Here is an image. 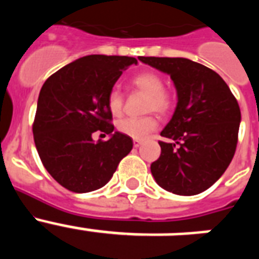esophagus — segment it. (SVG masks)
I'll list each match as a JSON object with an SVG mask.
<instances>
[{
    "mask_svg": "<svg viewBox=\"0 0 259 259\" xmlns=\"http://www.w3.org/2000/svg\"><path fill=\"white\" fill-rule=\"evenodd\" d=\"M141 144H143V141H141V140H137V139H135V140H134L135 148H139V146H141Z\"/></svg>",
    "mask_w": 259,
    "mask_h": 259,
    "instance_id": "obj_1",
    "label": "esophagus"
}]
</instances>
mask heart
I'll return each instance as SVG.
<instances>
[{
    "instance_id": "1",
    "label": "heart",
    "mask_w": 259,
    "mask_h": 259,
    "mask_svg": "<svg viewBox=\"0 0 259 259\" xmlns=\"http://www.w3.org/2000/svg\"><path fill=\"white\" fill-rule=\"evenodd\" d=\"M132 84L135 88L148 95L145 104V111L166 115L174 107V97L170 92L164 89V80L161 75L153 71H144L132 77ZM106 105L113 116H120L123 113V95L120 91L113 88L106 98ZM118 131L123 135L143 140L149 134L155 131L158 127V119L154 115H146L144 118H125L119 120Z\"/></svg>"
}]
</instances>
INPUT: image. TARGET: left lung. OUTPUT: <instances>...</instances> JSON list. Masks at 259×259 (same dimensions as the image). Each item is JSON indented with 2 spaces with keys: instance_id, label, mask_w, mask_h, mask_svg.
I'll return each instance as SVG.
<instances>
[{
  "instance_id": "1",
  "label": "left lung",
  "mask_w": 259,
  "mask_h": 259,
  "mask_svg": "<svg viewBox=\"0 0 259 259\" xmlns=\"http://www.w3.org/2000/svg\"><path fill=\"white\" fill-rule=\"evenodd\" d=\"M170 75L178 105L161 136V155L150 166L159 187L180 196L210 188L227 170L237 145L241 113L215 71L187 58L140 57Z\"/></svg>"
}]
</instances>
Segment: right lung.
I'll list each match as a JSON object with an SVG mask.
<instances>
[{"mask_svg":"<svg viewBox=\"0 0 259 259\" xmlns=\"http://www.w3.org/2000/svg\"><path fill=\"white\" fill-rule=\"evenodd\" d=\"M136 58L87 56L49 76L38 95L33 139L40 159L57 183L75 193L104 187L132 150V139L113 132L106 98ZM96 131L110 134L95 143Z\"/></svg>","mask_w":259,"mask_h":259,"instance_id":"1","label":"right lung"}]
</instances>
